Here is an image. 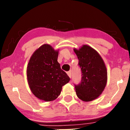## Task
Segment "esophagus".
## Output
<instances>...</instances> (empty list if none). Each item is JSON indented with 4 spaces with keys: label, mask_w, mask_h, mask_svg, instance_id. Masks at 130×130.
<instances>
[{
    "label": "esophagus",
    "mask_w": 130,
    "mask_h": 130,
    "mask_svg": "<svg viewBox=\"0 0 130 130\" xmlns=\"http://www.w3.org/2000/svg\"><path fill=\"white\" fill-rule=\"evenodd\" d=\"M67 74H68V76H69L70 78H71V76H72V73H71V72H70V71H69V72H67Z\"/></svg>",
    "instance_id": "34e87169"
}]
</instances>
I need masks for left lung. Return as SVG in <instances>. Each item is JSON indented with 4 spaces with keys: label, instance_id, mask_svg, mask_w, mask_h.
I'll use <instances>...</instances> for the list:
<instances>
[{
    "label": "left lung",
    "instance_id": "8db88e82",
    "mask_svg": "<svg viewBox=\"0 0 130 130\" xmlns=\"http://www.w3.org/2000/svg\"><path fill=\"white\" fill-rule=\"evenodd\" d=\"M73 50L82 73L81 83L74 87L76 94L84 102H91L99 97L106 86V67L98 52L88 45H84Z\"/></svg>",
    "mask_w": 130,
    "mask_h": 130
}]
</instances>
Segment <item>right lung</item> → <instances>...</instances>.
Wrapping results in <instances>:
<instances>
[{
	"mask_svg": "<svg viewBox=\"0 0 130 130\" xmlns=\"http://www.w3.org/2000/svg\"><path fill=\"white\" fill-rule=\"evenodd\" d=\"M58 50L44 44L31 56L27 67V78L31 91L41 100L51 102L58 98L63 85L70 78L57 61Z\"/></svg>",
	"mask_w": 130,
	"mask_h": 130,
	"instance_id": "right-lung-1",
	"label": "right lung"
}]
</instances>
